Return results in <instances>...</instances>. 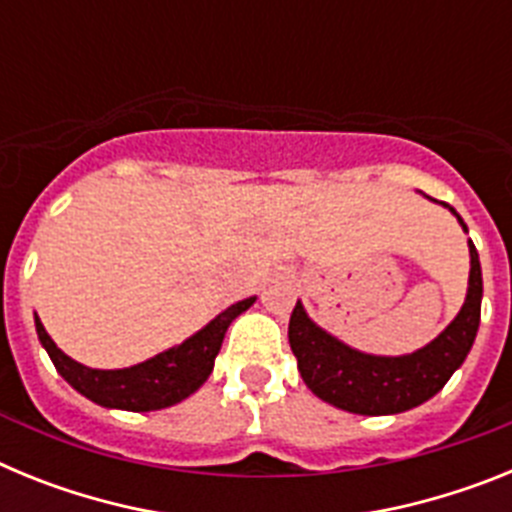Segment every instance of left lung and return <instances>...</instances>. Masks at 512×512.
Segmentation results:
<instances>
[{
  "label": "left lung",
  "mask_w": 512,
  "mask_h": 512,
  "mask_svg": "<svg viewBox=\"0 0 512 512\" xmlns=\"http://www.w3.org/2000/svg\"><path fill=\"white\" fill-rule=\"evenodd\" d=\"M423 194V192H420ZM425 197V194H423ZM431 200V197H428ZM438 202V200H433ZM443 205L469 233L459 212ZM469 284L464 305L446 328L413 354L379 356L348 346L341 338L320 328L297 300L289 318V346L297 359L302 382L320 400L356 415H397L413 410L443 390L451 374L472 351L482 312V266L474 243L469 241Z\"/></svg>",
  "instance_id": "left-lung-1"
}]
</instances>
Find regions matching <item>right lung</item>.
Wrapping results in <instances>:
<instances>
[{"mask_svg":"<svg viewBox=\"0 0 512 512\" xmlns=\"http://www.w3.org/2000/svg\"><path fill=\"white\" fill-rule=\"evenodd\" d=\"M253 302H256V297L225 307L205 328L197 330L179 346L166 348L161 354L140 361V364L125 366V369H92V366H84L66 356L56 346V341L48 336V330L43 328L38 315H35V330H38L40 343L56 366V372L79 395L107 410L151 413V410L171 408V405L187 400L189 395L200 390L212 374L215 356L223 346L230 323L238 315H243Z\"/></svg>","mask_w":512,"mask_h":512,"instance_id":"add662e5","label":"right lung"}]
</instances>
